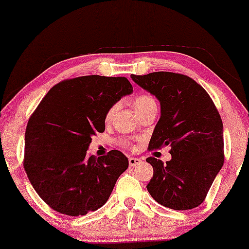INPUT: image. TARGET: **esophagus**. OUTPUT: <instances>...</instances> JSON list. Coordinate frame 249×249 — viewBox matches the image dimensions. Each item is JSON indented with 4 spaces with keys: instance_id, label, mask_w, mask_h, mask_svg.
<instances>
[{
    "instance_id": "esophagus-1",
    "label": "esophagus",
    "mask_w": 249,
    "mask_h": 249,
    "mask_svg": "<svg viewBox=\"0 0 249 249\" xmlns=\"http://www.w3.org/2000/svg\"><path fill=\"white\" fill-rule=\"evenodd\" d=\"M142 159L139 158H134V157H131V158H128V165H130L131 167H134V166H138V165L142 164Z\"/></svg>"
}]
</instances>
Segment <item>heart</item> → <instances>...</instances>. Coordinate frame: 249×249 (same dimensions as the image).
Returning a JSON list of instances; mask_svg holds the SVG:
<instances>
[{"label": "heart", "instance_id": "b5f03b06", "mask_svg": "<svg viewBox=\"0 0 249 249\" xmlns=\"http://www.w3.org/2000/svg\"><path fill=\"white\" fill-rule=\"evenodd\" d=\"M153 104H156L154 99L151 96H147V95H139L133 99V107H134V110H136L137 113L141 112L142 110H144L145 107H148V105H153ZM115 108L116 107H113L107 111V117H105V118H107V121H110L111 117H112V113L115 112Z\"/></svg>", "mask_w": 249, "mask_h": 249}]
</instances>
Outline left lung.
<instances>
[{
  "mask_svg": "<svg viewBox=\"0 0 249 249\" xmlns=\"http://www.w3.org/2000/svg\"><path fill=\"white\" fill-rule=\"evenodd\" d=\"M131 78L160 102L161 115L148 148L168 145L172 156L166 164L154 157L146 159L153 167L148 193L176 211L198 207L224 165V128L212 98L181 73L158 71Z\"/></svg>",
  "mask_w": 249,
  "mask_h": 249,
  "instance_id": "left-lung-1",
  "label": "left lung"
}]
</instances>
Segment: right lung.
I'll return each instance as SVG.
<instances>
[{"mask_svg":"<svg viewBox=\"0 0 249 249\" xmlns=\"http://www.w3.org/2000/svg\"><path fill=\"white\" fill-rule=\"evenodd\" d=\"M125 77L98 75L59 82L49 90L28 122L23 166L43 201L65 215L98 210L128 167L121 151L88 157L105 117L123 96L132 92Z\"/></svg>","mask_w":249,"mask_h":249,"instance_id":"obj_1","label":"right lung"}]
</instances>
